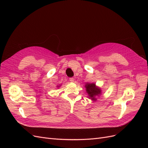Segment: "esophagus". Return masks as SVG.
Wrapping results in <instances>:
<instances>
[{"label": "esophagus", "instance_id": "obj_1", "mask_svg": "<svg viewBox=\"0 0 148 148\" xmlns=\"http://www.w3.org/2000/svg\"><path fill=\"white\" fill-rule=\"evenodd\" d=\"M69 81L71 82H74V79L73 77H71L69 78Z\"/></svg>", "mask_w": 148, "mask_h": 148}]
</instances>
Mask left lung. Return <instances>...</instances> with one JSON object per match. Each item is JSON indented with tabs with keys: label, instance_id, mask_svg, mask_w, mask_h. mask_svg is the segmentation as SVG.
<instances>
[{
	"label": "left lung",
	"instance_id": "left-lung-1",
	"mask_svg": "<svg viewBox=\"0 0 148 148\" xmlns=\"http://www.w3.org/2000/svg\"><path fill=\"white\" fill-rule=\"evenodd\" d=\"M85 87L86 88V92L88 93L89 98L92 99L93 101H96V97L101 95V90L100 89V88L97 87L94 83H87Z\"/></svg>",
	"mask_w": 148,
	"mask_h": 148
}]
</instances>
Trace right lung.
<instances>
[{"label": "right lung", "instance_id": "add662e5", "mask_svg": "<svg viewBox=\"0 0 148 148\" xmlns=\"http://www.w3.org/2000/svg\"><path fill=\"white\" fill-rule=\"evenodd\" d=\"M58 87H59V86H58Z\"/></svg>", "mask_w": 148, "mask_h": 148}]
</instances>
